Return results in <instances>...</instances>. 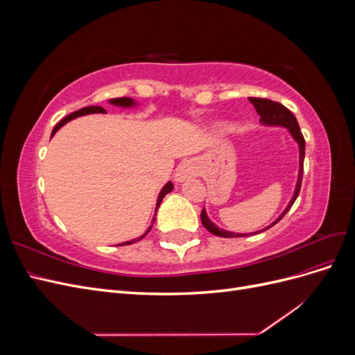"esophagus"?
<instances>
[{"label":"esophagus","mask_w":355,"mask_h":355,"mask_svg":"<svg viewBox=\"0 0 355 355\" xmlns=\"http://www.w3.org/2000/svg\"><path fill=\"white\" fill-rule=\"evenodd\" d=\"M188 175H189V173H188L187 166H180V168L178 170V173H176V179H178V180H184V179H187Z\"/></svg>","instance_id":"esophagus-1"}]
</instances>
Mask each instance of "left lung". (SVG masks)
<instances>
[{"mask_svg": "<svg viewBox=\"0 0 355 355\" xmlns=\"http://www.w3.org/2000/svg\"><path fill=\"white\" fill-rule=\"evenodd\" d=\"M249 101L253 103V106L256 108V112L261 115V123L263 124H270V125H283L286 127L287 130L292 133V136L295 137V141L299 145V176H297V184H296V189H295V194L290 200L288 206L286 207V210L283 211V214L280 218H278L272 225L270 227L265 228V230H270L271 227L277 222H280L283 219L284 214L288 211V209L293 206V202L296 201L297 196H299V191H300V185H302V175H304V158H305V139L302 132H300L297 120L295 118V115L290 112L286 106H283L282 103L278 102H272L270 99H263V98H249ZM201 222L204 225V228H206L209 232L218 235V237H225V239H234V237H245V234H235V232H230V231H225V230H219L216 225H214L206 214V210H201ZM263 230V231H265ZM262 232V231H259ZM257 234V232H254Z\"/></svg>", "mask_w": 355, "mask_h": 355, "instance_id": "8db88e82", "label": "left lung"}]
</instances>
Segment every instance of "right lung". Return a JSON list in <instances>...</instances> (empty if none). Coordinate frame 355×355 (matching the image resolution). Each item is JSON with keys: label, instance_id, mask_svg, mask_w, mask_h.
Listing matches in <instances>:
<instances>
[{"label": "right lung", "instance_id": "1", "mask_svg": "<svg viewBox=\"0 0 355 355\" xmlns=\"http://www.w3.org/2000/svg\"><path fill=\"white\" fill-rule=\"evenodd\" d=\"M111 103H114V105H118V106H132L133 105V101L130 99V98H118V99H112L111 101ZM93 112H106L102 106H85V108H83V110H78V111H75V112H72V114H69V115H67L65 118H62V120L55 125V128H53V132H51V136L55 135L59 128L63 125V124H67L68 121H71V120H73V118H77V116H80V115H85V114H93ZM173 189V184H171V182H167V184L164 185V188L161 189V192H159V196H158V200H157V209L159 207V204H161V201H163V198L166 197V194H168V192ZM155 220V219H154ZM149 232V230L142 235L141 239H136V240H132V241H125V243H121L120 245H127V244H133V243H136V241H139V240H142L145 235Z\"/></svg>", "mask_w": 355, "mask_h": 355}]
</instances>
